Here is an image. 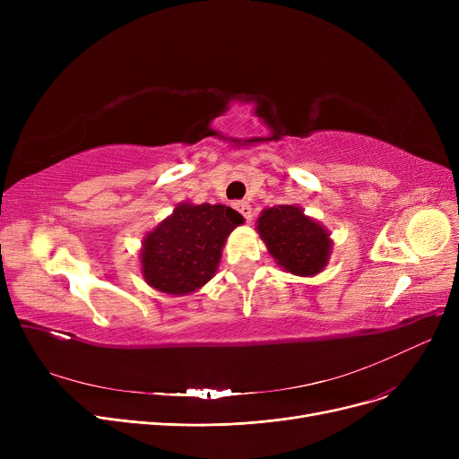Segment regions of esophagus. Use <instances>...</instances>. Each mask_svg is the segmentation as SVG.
Returning <instances> with one entry per match:
<instances>
[{"mask_svg":"<svg viewBox=\"0 0 459 459\" xmlns=\"http://www.w3.org/2000/svg\"><path fill=\"white\" fill-rule=\"evenodd\" d=\"M234 208L246 217V221H249V220H251L253 212H251V204H249V203H246V201H238V203H234Z\"/></svg>","mask_w":459,"mask_h":459,"instance_id":"1","label":"esophagus"}]
</instances>
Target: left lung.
<instances>
[{"label": "left lung", "mask_w": 459, "mask_h": 459, "mask_svg": "<svg viewBox=\"0 0 459 459\" xmlns=\"http://www.w3.org/2000/svg\"><path fill=\"white\" fill-rule=\"evenodd\" d=\"M256 229L279 266L286 272L307 277L327 266L331 251L329 234L322 225L307 217L301 208L281 204L264 210Z\"/></svg>", "instance_id": "obj_1"}]
</instances>
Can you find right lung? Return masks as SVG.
Listing matches in <instances>:
<instances>
[{"label":"right lung","instance_id":"1","mask_svg":"<svg viewBox=\"0 0 459 459\" xmlns=\"http://www.w3.org/2000/svg\"><path fill=\"white\" fill-rule=\"evenodd\" d=\"M244 217L223 204H180L144 238L143 275L156 290L184 296L206 284L223 244Z\"/></svg>","mask_w":459,"mask_h":459}]
</instances>
